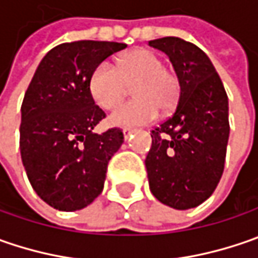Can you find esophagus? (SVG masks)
<instances>
[{
    "label": "esophagus",
    "instance_id": "esophagus-1",
    "mask_svg": "<svg viewBox=\"0 0 258 258\" xmlns=\"http://www.w3.org/2000/svg\"><path fill=\"white\" fill-rule=\"evenodd\" d=\"M133 133H134V130L133 128H122V134H124V139H125V140L128 139Z\"/></svg>",
    "mask_w": 258,
    "mask_h": 258
}]
</instances>
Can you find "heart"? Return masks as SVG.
<instances>
[{"instance_id":"heart-1","label":"heart","mask_w":258,"mask_h":258,"mask_svg":"<svg viewBox=\"0 0 258 258\" xmlns=\"http://www.w3.org/2000/svg\"><path fill=\"white\" fill-rule=\"evenodd\" d=\"M133 85V101L119 104L108 117L111 125L133 127L153 121L159 108L167 111L179 98V81L173 73L163 68L162 59L150 50L125 53L119 57L117 68L102 62L89 79V91L95 102L104 109L115 107Z\"/></svg>"}]
</instances>
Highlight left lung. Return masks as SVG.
Here are the masks:
<instances>
[{"label":"left lung","mask_w":258,"mask_h":258,"mask_svg":"<svg viewBox=\"0 0 258 258\" xmlns=\"http://www.w3.org/2000/svg\"><path fill=\"white\" fill-rule=\"evenodd\" d=\"M149 46L169 56L180 86L174 114L151 131L149 185L157 201L185 211L205 202L222 176L228 96L211 59L194 43L163 37Z\"/></svg>","instance_id":"8db88e82"}]
</instances>
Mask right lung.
I'll list each match as a JSON object with an SVG mask.
<instances>
[{
    "instance_id": "obj_1",
    "label": "right lung",
    "mask_w": 258,
    "mask_h": 258,
    "mask_svg": "<svg viewBox=\"0 0 258 258\" xmlns=\"http://www.w3.org/2000/svg\"><path fill=\"white\" fill-rule=\"evenodd\" d=\"M127 44L81 40L51 49L39 63L21 105L20 151L36 194L59 211H79L104 189L108 162L124 143L119 128L95 134L105 118L89 79Z\"/></svg>"
}]
</instances>
